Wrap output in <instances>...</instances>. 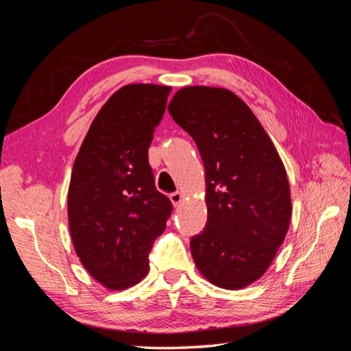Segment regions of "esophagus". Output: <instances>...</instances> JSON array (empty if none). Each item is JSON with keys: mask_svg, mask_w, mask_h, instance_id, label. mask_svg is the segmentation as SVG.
Returning a JSON list of instances; mask_svg holds the SVG:
<instances>
[{"mask_svg": "<svg viewBox=\"0 0 351 351\" xmlns=\"http://www.w3.org/2000/svg\"><path fill=\"white\" fill-rule=\"evenodd\" d=\"M183 199H184V196H183L182 192H174V193L169 195V200H171V204L174 206H178L180 204H182Z\"/></svg>", "mask_w": 351, "mask_h": 351, "instance_id": "esophagus-1", "label": "esophagus"}]
</instances>
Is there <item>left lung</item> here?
I'll use <instances>...</instances> for the list:
<instances>
[{
    "label": "left lung",
    "instance_id": "obj_1",
    "mask_svg": "<svg viewBox=\"0 0 351 351\" xmlns=\"http://www.w3.org/2000/svg\"><path fill=\"white\" fill-rule=\"evenodd\" d=\"M168 111L193 137L205 167L208 221L190 240L196 268L221 289H244L267 272L290 227V184L278 151L228 89L182 88Z\"/></svg>",
    "mask_w": 351,
    "mask_h": 351
}]
</instances>
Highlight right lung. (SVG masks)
Here are the masks:
<instances>
[{
  "mask_svg": "<svg viewBox=\"0 0 351 351\" xmlns=\"http://www.w3.org/2000/svg\"><path fill=\"white\" fill-rule=\"evenodd\" d=\"M171 88L132 83L102 105L73 165L67 215L82 265L108 290L149 271V252L173 205L155 187L147 149Z\"/></svg>",
  "mask_w": 351,
  "mask_h": 351,
  "instance_id": "obj_1",
  "label": "right lung"
}]
</instances>
